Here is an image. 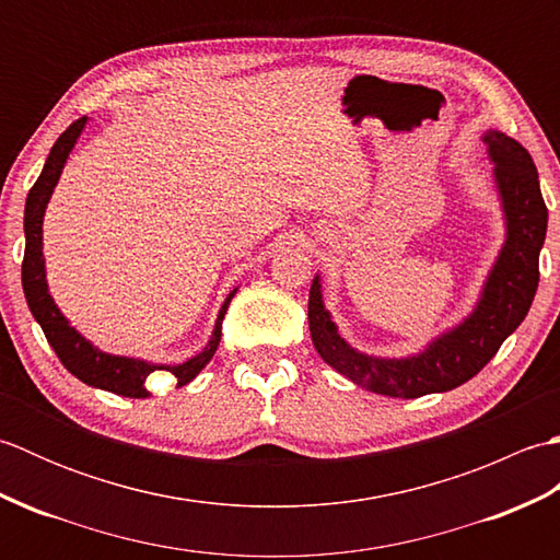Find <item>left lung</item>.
I'll return each instance as SVG.
<instances>
[{"mask_svg":"<svg viewBox=\"0 0 560 560\" xmlns=\"http://www.w3.org/2000/svg\"><path fill=\"white\" fill-rule=\"evenodd\" d=\"M481 139L493 163V183L505 217V243L486 277L479 303L457 327L404 359L368 355L339 335L323 301V281L313 279L307 325L317 353L337 373L375 395L416 399L464 385L493 359L529 313L539 287V253L549 223L539 173L529 151L515 139L498 129H489Z\"/></svg>","mask_w":560,"mask_h":560,"instance_id":"1","label":"left lung"}]
</instances>
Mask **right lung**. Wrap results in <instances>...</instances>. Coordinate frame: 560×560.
<instances>
[{"instance_id": "add662e5", "label": "right lung", "mask_w": 560, "mask_h": 560, "mask_svg": "<svg viewBox=\"0 0 560 560\" xmlns=\"http://www.w3.org/2000/svg\"><path fill=\"white\" fill-rule=\"evenodd\" d=\"M86 122L89 117H81V120L71 122L65 132L59 135L55 147L50 149V156H47L43 165L40 177L35 180V185L31 187V192L26 197V211H23L26 253H23V265H21V283H23V293H26V303L31 307L35 323L43 327L47 343L55 349L57 359L62 361V365L71 375L79 377L81 383H86L91 387L113 392V395L144 399L149 397L147 377L151 373L156 371L171 373L180 387L192 383V380L201 373V368L211 361V355L219 349L223 315L229 311L231 299L237 289H233L229 293V299L223 301L207 347L197 355H192V359L175 365L149 363L144 359H129V355L105 353L98 347H93L89 339H83L79 331L69 325V319L59 313L50 291H47L45 257H43V217H45L47 201L52 197V189L57 187L59 175H62L69 153L74 149L77 139L81 137Z\"/></svg>"}]
</instances>
